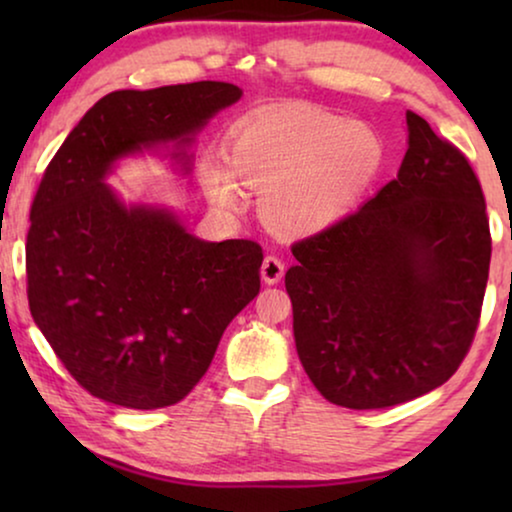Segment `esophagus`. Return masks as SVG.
I'll return each instance as SVG.
<instances>
[{
    "instance_id": "1",
    "label": "esophagus",
    "mask_w": 512,
    "mask_h": 512,
    "mask_svg": "<svg viewBox=\"0 0 512 512\" xmlns=\"http://www.w3.org/2000/svg\"><path fill=\"white\" fill-rule=\"evenodd\" d=\"M284 270H286V265H284L282 258L275 256V254L265 256V261H263V265H261V277H263V282H265V284H277V282H282Z\"/></svg>"
}]
</instances>
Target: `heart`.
<instances>
[{"label":"heart","instance_id":"b5f03b06","mask_svg":"<svg viewBox=\"0 0 512 512\" xmlns=\"http://www.w3.org/2000/svg\"><path fill=\"white\" fill-rule=\"evenodd\" d=\"M228 163L244 186L263 193L265 221L282 233H312L338 221L368 191L384 163L368 125L314 107L256 111L233 125ZM226 165L205 160L209 200L230 207L237 184Z\"/></svg>","mask_w":512,"mask_h":512}]
</instances>
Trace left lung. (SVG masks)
<instances>
[{
	"label": "left lung",
	"instance_id": "8db88e82",
	"mask_svg": "<svg viewBox=\"0 0 512 512\" xmlns=\"http://www.w3.org/2000/svg\"><path fill=\"white\" fill-rule=\"evenodd\" d=\"M405 125L398 177L291 247L300 363L342 408L429 394L457 373L480 324L492 235L478 174L422 116L408 111Z\"/></svg>",
	"mask_w": 512,
	"mask_h": 512
}]
</instances>
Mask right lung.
<instances>
[{
	"mask_svg": "<svg viewBox=\"0 0 512 512\" xmlns=\"http://www.w3.org/2000/svg\"><path fill=\"white\" fill-rule=\"evenodd\" d=\"M240 95L226 81L114 90L41 177L25 244L30 312L67 373L102 401L132 410L179 403L258 296L261 244L202 242L170 212L128 209L104 186L125 153L188 142Z\"/></svg>",
	"mask_w": 512,
	"mask_h": 512,
	"instance_id": "add662e5",
	"label": "right lung"
}]
</instances>
